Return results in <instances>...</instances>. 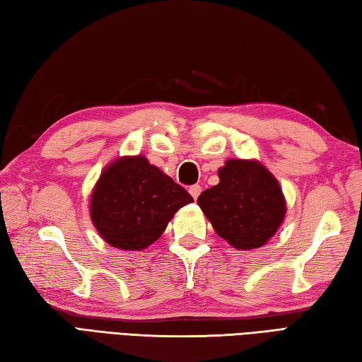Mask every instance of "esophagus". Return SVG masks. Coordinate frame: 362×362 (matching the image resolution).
Listing matches in <instances>:
<instances>
[{"label":"esophagus","mask_w":362,"mask_h":362,"mask_svg":"<svg viewBox=\"0 0 362 362\" xmlns=\"http://www.w3.org/2000/svg\"><path fill=\"white\" fill-rule=\"evenodd\" d=\"M189 192H190V195L194 197V200H197L198 195L202 194V186H198V184H194V186L189 187Z\"/></svg>","instance_id":"1"}]
</instances>
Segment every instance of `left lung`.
Here are the masks:
<instances>
[{"instance_id":"8db88e82","label":"left lung","mask_w":362,"mask_h":362,"mask_svg":"<svg viewBox=\"0 0 362 362\" xmlns=\"http://www.w3.org/2000/svg\"><path fill=\"white\" fill-rule=\"evenodd\" d=\"M220 182L198 197L214 230L238 250L262 247L281 225L286 203L278 181L255 160L230 159Z\"/></svg>"}]
</instances>
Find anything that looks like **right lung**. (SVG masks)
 <instances>
[{"label": "right lung", "mask_w": 362, "mask_h": 362, "mask_svg": "<svg viewBox=\"0 0 362 362\" xmlns=\"http://www.w3.org/2000/svg\"><path fill=\"white\" fill-rule=\"evenodd\" d=\"M194 198L144 156L110 164L93 189L90 217L101 238L122 250H144L173 214Z\"/></svg>", "instance_id": "add662e5"}]
</instances>
